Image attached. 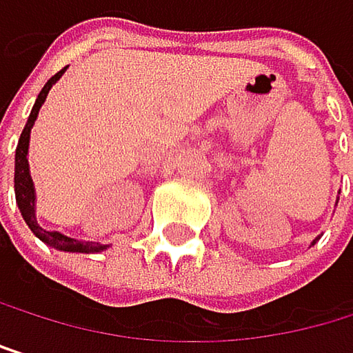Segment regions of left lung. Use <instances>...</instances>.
Masks as SVG:
<instances>
[{
  "label": "left lung",
  "instance_id": "obj_1",
  "mask_svg": "<svg viewBox=\"0 0 353 353\" xmlns=\"http://www.w3.org/2000/svg\"><path fill=\"white\" fill-rule=\"evenodd\" d=\"M336 203H339V196H336ZM318 239H320V237H316V239H314V241H311V245H314V243H316V241H318Z\"/></svg>",
  "mask_w": 353,
  "mask_h": 353
}]
</instances>
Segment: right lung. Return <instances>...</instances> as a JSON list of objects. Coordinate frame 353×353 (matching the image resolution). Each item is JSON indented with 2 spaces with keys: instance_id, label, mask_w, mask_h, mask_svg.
Listing matches in <instances>:
<instances>
[{
  "instance_id": "1",
  "label": "right lung",
  "mask_w": 353,
  "mask_h": 353,
  "mask_svg": "<svg viewBox=\"0 0 353 353\" xmlns=\"http://www.w3.org/2000/svg\"><path fill=\"white\" fill-rule=\"evenodd\" d=\"M67 67L59 74H54L46 84L44 88L39 90L37 99L31 108V114L27 118V125L21 133V139H19V145H17V159H14V194H17V205L21 210V216L23 220L27 222V226L33 230V235L37 239H42L46 245L54 248V250H61V252H78V254H97V252H103L108 250L110 245H103V243H92V241H80V239H74V237H67L59 230H46L37 224V218H35V186H33V180H31V171H29V139H31V129L37 120V114H39V108L44 105L46 97L50 88L61 80V76L65 74Z\"/></svg>"
}]
</instances>
